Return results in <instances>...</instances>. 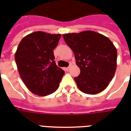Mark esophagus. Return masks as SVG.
Masks as SVG:
<instances>
[{
	"label": "esophagus",
	"mask_w": 131,
	"mask_h": 131,
	"mask_svg": "<svg viewBox=\"0 0 131 131\" xmlns=\"http://www.w3.org/2000/svg\"><path fill=\"white\" fill-rule=\"evenodd\" d=\"M70 69H71V67H66V68H64V69H65L66 71H69L70 70Z\"/></svg>",
	"instance_id": "esophagus-1"
}]
</instances>
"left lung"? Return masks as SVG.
<instances>
[{
	"instance_id": "8db88e82",
	"label": "left lung",
	"mask_w": 131,
	"mask_h": 131,
	"mask_svg": "<svg viewBox=\"0 0 131 131\" xmlns=\"http://www.w3.org/2000/svg\"><path fill=\"white\" fill-rule=\"evenodd\" d=\"M63 38L74 52L81 70L74 78L79 89L90 95L104 91L116 69L117 51L112 42L93 31L65 34Z\"/></svg>"
}]
</instances>
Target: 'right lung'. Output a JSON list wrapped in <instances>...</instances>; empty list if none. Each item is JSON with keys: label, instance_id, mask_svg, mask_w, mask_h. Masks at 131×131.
Instances as JSON below:
<instances>
[{"label": "right lung", "instance_id": "right-lung-1", "mask_svg": "<svg viewBox=\"0 0 131 131\" xmlns=\"http://www.w3.org/2000/svg\"><path fill=\"white\" fill-rule=\"evenodd\" d=\"M60 34L36 31L24 37L15 55L23 82L31 93L39 96L53 93L59 88L64 71L56 65L53 50Z\"/></svg>", "mask_w": 131, "mask_h": 131}]
</instances>
